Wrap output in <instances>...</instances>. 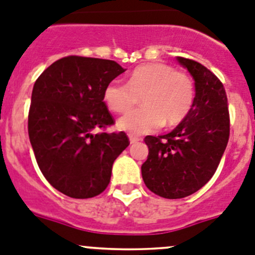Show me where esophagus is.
Returning <instances> with one entry per match:
<instances>
[{
    "instance_id": "1",
    "label": "esophagus",
    "mask_w": 255,
    "mask_h": 255,
    "mask_svg": "<svg viewBox=\"0 0 255 255\" xmlns=\"http://www.w3.org/2000/svg\"><path fill=\"white\" fill-rule=\"evenodd\" d=\"M129 140H130V144H135V142L140 141V137L134 136V135H129Z\"/></svg>"
}]
</instances>
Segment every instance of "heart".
I'll list each match as a JSON object with an SVG mask.
<instances>
[{
	"mask_svg": "<svg viewBox=\"0 0 255 255\" xmlns=\"http://www.w3.org/2000/svg\"><path fill=\"white\" fill-rule=\"evenodd\" d=\"M141 100V108L118 121V128L130 135L157 130L162 124H180L190 113L195 100V87L190 77L162 62L136 67L128 84L111 81L104 90V101L111 111L125 114Z\"/></svg>",
	"mask_w": 255,
	"mask_h": 255,
	"instance_id": "obj_1",
	"label": "heart"
}]
</instances>
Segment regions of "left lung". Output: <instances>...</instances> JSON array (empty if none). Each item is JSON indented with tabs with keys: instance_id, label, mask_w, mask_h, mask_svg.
I'll return each mask as SVG.
<instances>
[{
	"instance_id": "8db88e82",
	"label": "left lung",
	"mask_w": 255,
	"mask_h": 255,
	"mask_svg": "<svg viewBox=\"0 0 255 255\" xmlns=\"http://www.w3.org/2000/svg\"><path fill=\"white\" fill-rule=\"evenodd\" d=\"M194 79L195 100L189 115L169 134L146 136L141 175L147 189L166 199L191 195L212 179L229 140L227 94L210 70L176 57Z\"/></svg>"
}]
</instances>
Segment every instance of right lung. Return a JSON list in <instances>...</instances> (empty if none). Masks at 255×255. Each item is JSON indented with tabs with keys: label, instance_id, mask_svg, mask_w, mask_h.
Wrapping results in <instances>:
<instances>
[{
	"label": "right lung",
	"instance_id": "obj_1",
	"mask_svg": "<svg viewBox=\"0 0 255 255\" xmlns=\"http://www.w3.org/2000/svg\"><path fill=\"white\" fill-rule=\"evenodd\" d=\"M125 71L111 60L67 56L33 85L28 136L36 161L46 180L70 198L103 193L114 161L129 146L123 131L94 132L114 124L104 90Z\"/></svg>",
	"mask_w": 255,
	"mask_h": 255
}]
</instances>
